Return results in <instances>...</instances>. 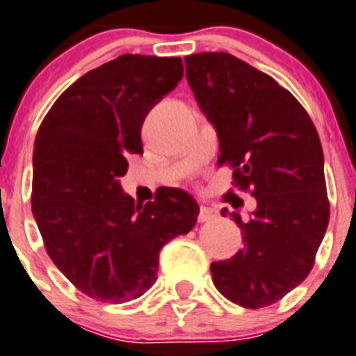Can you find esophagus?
<instances>
[{
  "label": "esophagus",
  "mask_w": 356,
  "mask_h": 356,
  "mask_svg": "<svg viewBox=\"0 0 356 356\" xmlns=\"http://www.w3.org/2000/svg\"><path fill=\"white\" fill-rule=\"evenodd\" d=\"M199 222H209V220L216 218V209L213 208H208V206H201V209H199Z\"/></svg>",
  "instance_id": "obj_1"
}]
</instances>
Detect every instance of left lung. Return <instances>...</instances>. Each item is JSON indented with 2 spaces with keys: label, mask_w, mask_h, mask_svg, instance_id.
I'll use <instances>...</instances> for the list:
<instances>
[{
  "label": "left lung",
  "mask_w": 356,
  "mask_h": 356,
  "mask_svg": "<svg viewBox=\"0 0 356 356\" xmlns=\"http://www.w3.org/2000/svg\"><path fill=\"white\" fill-rule=\"evenodd\" d=\"M187 82L257 208L232 259L211 264L216 290L248 309L270 306L306 280L328 225L323 150L307 111L269 74L227 52L185 57Z\"/></svg>",
  "instance_id": "1"
}]
</instances>
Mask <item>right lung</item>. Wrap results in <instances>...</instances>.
Returning <instances> with one entry per match:
<instances>
[{
  "instance_id": "add662e5",
  "label": "right lung",
  "mask_w": 356,
  "mask_h": 356,
  "mask_svg": "<svg viewBox=\"0 0 356 356\" xmlns=\"http://www.w3.org/2000/svg\"><path fill=\"white\" fill-rule=\"evenodd\" d=\"M184 76L180 57L124 54L67 87L40 125L31 206L45 250L80 292L122 304L157 280L159 252L194 229L199 206L180 188L136 204L120 187L143 154L148 111Z\"/></svg>"
}]
</instances>
